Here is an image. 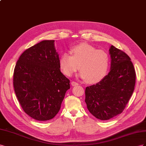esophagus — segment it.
<instances>
[{"instance_id": "34e87169", "label": "esophagus", "mask_w": 146, "mask_h": 146, "mask_svg": "<svg viewBox=\"0 0 146 146\" xmlns=\"http://www.w3.org/2000/svg\"><path fill=\"white\" fill-rule=\"evenodd\" d=\"M71 84H72V86H75L78 85V83H77L75 81H72V82H71Z\"/></svg>"}]
</instances>
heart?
Segmentation results:
<instances>
[{"label":"heart","instance_id":"b5f03b06","mask_svg":"<svg viewBox=\"0 0 146 146\" xmlns=\"http://www.w3.org/2000/svg\"><path fill=\"white\" fill-rule=\"evenodd\" d=\"M70 53L62 54L59 61L60 69L65 76H70L80 68V77L86 79L87 82L94 84L106 75L110 59L105 51L89 44L81 43L71 48Z\"/></svg>","mask_w":146,"mask_h":146}]
</instances>
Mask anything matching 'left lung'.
Masks as SVG:
<instances>
[{
  "instance_id": "obj_1",
  "label": "left lung",
  "mask_w": 146,
  "mask_h": 146,
  "mask_svg": "<svg viewBox=\"0 0 146 146\" xmlns=\"http://www.w3.org/2000/svg\"><path fill=\"white\" fill-rule=\"evenodd\" d=\"M111 70L96 84L85 90L87 109L98 119L109 120L120 114L134 91L136 73L125 52L111 45Z\"/></svg>"
}]
</instances>
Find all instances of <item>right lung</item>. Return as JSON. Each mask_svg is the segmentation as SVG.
<instances>
[{"label":"right lung","mask_w":146,"mask_h":146,"mask_svg":"<svg viewBox=\"0 0 146 146\" xmlns=\"http://www.w3.org/2000/svg\"><path fill=\"white\" fill-rule=\"evenodd\" d=\"M54 40H43L28 48L18 60L13 87L21 106L32 118L46 121L60 109L70 80L60 72Z\"/></svg>","instance_id":"add662e5"}]
</instances>
